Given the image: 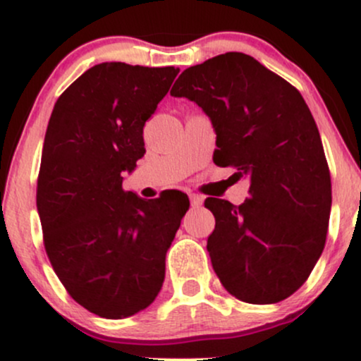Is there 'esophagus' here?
Listing matches in <instances>:
<instances>
[{
    "mask_svg": "<svg viewBox=\"0 0 361 361\" xmlns=\"http://www.w3.org/2000/svg\"><path fill=\"white\" fill-rule=\"evenodd\" d=\"M202 202H204V198H202L200 195L190 193V204H192V207H200Z\"/></svg>",
    "mask_w": 361,
    "mask_h": 361,
    "instance_id": "34e87169",
    "label": "esophagus"
}]
</instances>
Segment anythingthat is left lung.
I'll list each match as a JSON object with an SVG mask.
<instances>
[{"label": "left lung", "instance_id": "obj_1", "mask_svg": "<svg viewBox=\"0 0 361 361\" xmlns=\"http://www.w3.org/2000/svg\"><path fill=\"white\" fill-rule=\"evenodd\" d=\"M171 97L195 102L212 120L214 163L251 180L239 207L205 200L215 217L207 251L219 280L247 304L287 299L316 267L331 212L329 166L307 103L243 52L185 69Z\"/></svg>", "mask_w": 361, "mask_h": 361}]
</instances>
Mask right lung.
<instances>
[{"label": "right lung", "mask_w": 361, "mask_h": 361, "mask_svg": "<svg viewBox=\"0 0 361 361\" xmlns=\"http://www.w3.org/2000/svg\"><path fill=\"white\" fill-rule=\"evenodd\" d=\"M180 69L93 66L57 98L37 180V210L54 271L78 304L106 319L151 305L190 202L144 200L122 188L144 156V126Z\"/></svg>", "instance_id": "add662e5"}]
</instances>
